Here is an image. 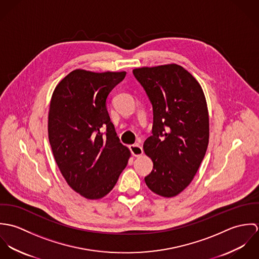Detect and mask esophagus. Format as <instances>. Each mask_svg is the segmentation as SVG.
<instances>
[{
  "instance_id": "34e87169",
  "label": "esophagus",
  "mask_w": 259,
  "mask_h": 259,
  "mask_svg": "<svg viewBox=\"0 0 259 259\" xmlns=\"http://www.w3.org/2000/svg\"><path fill=\"white\" fill-rule=\"evenodd\" d=\"M130 149H131L133 155L137 156V157L141 156L143 154V152H144L143 148H142L140 145H132V146H130Z\"/></svg>"
}]
</instances>
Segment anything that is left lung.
<instances>
[{"label": "left lung", "mask_w": 259, "mask_h": 259, "mask_svg": "<svg viewBox=\"0 0 259 259\" xmlns=\"http://www.w3.org/2000/svg\"><path fill=\"white\" fill-rule=\"evenodd\" d=\"M133 73L153 110L152 136L144 144L153 168L145 182L157 195L177 196L192 182L208 146L204 93L194 76L177 64L138 68Z\"/></svg>", "instance_id": "left-lung-1"}]
</instances>
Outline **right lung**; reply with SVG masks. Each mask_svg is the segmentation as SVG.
Masks as SVG:
<instances>
[{"instance_id": "add662e5", "label": "right lung", "mask_w": 259, "mask_h": 259, "mask_svg": "<svg viewBox=\"0 0 259 259\" xmlns=\"http://www.w3.org/2000/svg\"><path fill=\"white\" fill-rule=\"evenodd\" d=\"M125 72L74 70L55 88L48 117L49 141L67 184L88 199H101L131 157L119 143L106 102Z\"/></svg>"}]
</instances>
